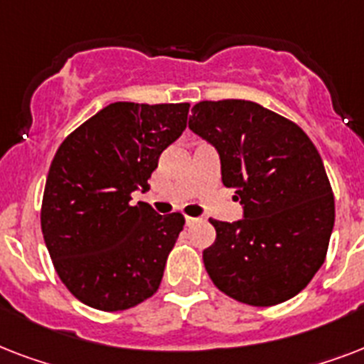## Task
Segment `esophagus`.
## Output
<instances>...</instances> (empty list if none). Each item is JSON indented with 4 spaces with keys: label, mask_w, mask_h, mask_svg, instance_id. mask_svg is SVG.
<instances>
[{
    "label": "esophagus",
    "mask_w": 364,
    "mask_h": 364,
    "mask_svg": "<svg viewBox=\"0 0 364 364\" xmlns=\"http://www.w3.org/2000/svg\"><path fill=\"white\" fill-rule=\"evenodd\" d=\"M185 221H187V227H193V225H196V223H200L202 219L200 217H185Z\"/></svg>",
    "instance_id": "esophagus-1"
}]
</instances>
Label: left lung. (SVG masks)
I'll return each instance as SVG.
<instances>
[{
  "mask_svg": "<svg viewBox=\"0 0 364 364\" xmlns=\"http://www.w3.org/2000/svg\"><path fill=\"white\" fill-rule=\"evenodd\" d=\"M188 128L219 151L225 187L236 188L243 219H210L204 249L211 282L249 306L293 299L325 262L334 194L323 160L293 121L245 100L200 102Z\"/></svg>",
  "mask_w": 364,
  "mask_h": 364,
  "instance_id": "8db88e82",
  "label": "left lung"
}]
</instances>
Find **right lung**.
I'll return each mask as SVG.
<instances>
[{"mask_svg":"<svg viewBox=\"0 0 364 364\" xmlns=\"http://www.w3.org/2000/svg\"><path fill=\"white\" fill-rule=\"evenodd\" d=\"M191 104L115 102L71 132L54 154L41 230L54 270L82 304L122 311L160 287L181 213L156 215L147 191L159 156L187 128Z\"/></svg>","mask_w":364,"mask_h":364,"instance_id":"right-lung-1","label":"right lung"}]
</instances>
